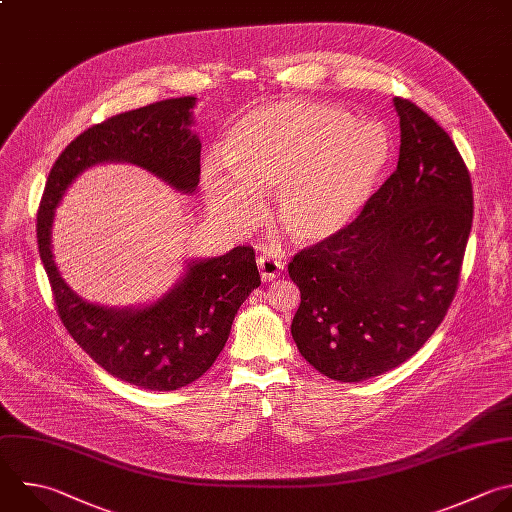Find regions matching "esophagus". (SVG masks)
Returning <instances> with one entry per match:
<instances>
[{
	"label": "esophagus",
	"mask_w": 512,
	"mask_h": 512,
	"mask_svg": "<svg viewBox=\"0 0 512 512\" xmlns=\"http://www.w3.org/2000/svg\"><path fill=\"white\" fill-rule=\"evenodd\" d=\"M257 267H259L263 281H273L275 277H279V273L283 269V265L273 255H261L257 259Z\"/></svg>",
	"instance_id": "esophagus-1"
}]
</instances>
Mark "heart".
<instances>
[{
  "label": "heart",
  "mask_w": 512,
  "mask_h": 512,
  "mask_svg": "<svg viewBox=\"0 0 512 512\" xmlns=\"http://www.w3.org/2000/svg\"><path fill=\"white\" fill-rule=\"evenodd\" d=\"M392 158L378 120L317 102L287 100L241 116L225 138V162L203 164L209 211L233 227L261 213V193L277 189L275 219L299 245H319L348 229L372 199Z\"/></svg>",
  "instance_id": "1"
}]
</instances>
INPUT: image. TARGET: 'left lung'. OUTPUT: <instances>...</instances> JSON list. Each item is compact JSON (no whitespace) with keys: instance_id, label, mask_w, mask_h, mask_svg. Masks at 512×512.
Wrapping results in <instances>:
<instances>
[{"instance_id":"left-lung-1","label":"left lung","mask_w":512,"mask_h":512,"mask_svg":"<svg viewBox=\"0 0 512 512\" xmlns=\"http://www.w3.org/2000/svg\"><path fill=\"white\" fill-rule=\"evenodd\" d=\"M400 158L360 217L289 263L301 291L291 335L323 376L362 382L410 360L458 289L472 183L448 132L394 98Z\"/></svg>"}]
</instances>
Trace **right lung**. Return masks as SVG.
<instances>
[{
  "label": "right lung",
  "instance_id": "obj_1",
  "mask_svg": "<svg viewBox=\"0 0 512 512\" xmlns=\"http://www.w3.org/2000/svg\"><path fill=\"white\" fill-rule=\"evenodd\" d=\"M195 96L160 100L90 126L52 166L38 211V247L58 315L74 342L110 376L170 392L199 380L227 344L235 313L261 285L253 247L195 259L179 283L144 307H102L78 297L52 255V223L66 189L100 162H132L191 195L201 175V140L191 130Z\"/></svg>",
  "mask_w": 512,
  "mask_h": 512
}]
</instances>
